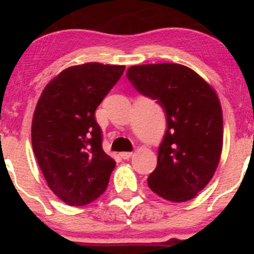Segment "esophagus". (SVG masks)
<instances>
[{
	"instance_id": "obj_1",
	"label": "esophagus",
	"mask_w": 254,
	"mask_h": 254,
	"mask_svg": "<svg viewBox=\"0 0 254 254\" xmlns=\"http://www.w3.org/2000/svg\"><path fill=\"white\" fill-rule=\"evenodd\" d=\"M131 156H132V153H131V151H123V153H121V157L124 160L129 159Z\"/></svg>"
}]
</instances>
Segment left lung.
Here are the masks:
<instances>
[{
    "label": "left lung",
    "instance_id": "obj_1",
    "mask_svg": "<svg viewBox=\"0 0 254 254\" xmlns=\"http://www.w3.org/2000/svg\"><path fill=\"white\" fill-rule=\"evenodd\" d=\"M127 77L139 94L156 100L167 121L148 186L171 202L192 199L210 182L222 151L223 118L216 93L182 64L133 65Z\"/></svg>",
    "mask_w": 254,
    "mask_h": 254
}]
</instances>
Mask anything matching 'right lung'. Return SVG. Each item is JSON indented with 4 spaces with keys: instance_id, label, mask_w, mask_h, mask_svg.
Listing matches in <instances>:
<instances>
[{
    "instance_id": "add662e5",
    "label": "right lung",
    "mask_w": 254,
    "mask_h": 254,
    "mask_svg": "<svg viewBox=\"0 0 254 254\" xmlns=\"http://www.w3.org/2000/svg\"><path fill=\"white\" fill-rule=\"evenodd\" d=\"M124 65L86 63L49 82L32 121V145L49 188L64 203L86 205L106 190L116 161L103 149L95 110Z\"/></svg>"
}]
</instances>
